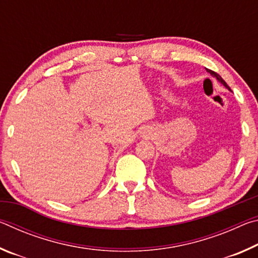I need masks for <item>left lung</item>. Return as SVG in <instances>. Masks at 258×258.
Returning <instances> with one entry per match:
<instances>
[{
	"instance_id": "left-lung-1",
	"label": "left lung",
	"mask_w": 258,
	"mask_h": 258,
	"mask_svg": "<svg viewBox=\"0 0 258 258\" xmlns=\"http://www.w3.org/2000/svg\"><path fill=\"white\" fill-rule=\"evenodd\" d=\"M207 73H209V74H211V75L213 76V77H215L216 78V80L218 81V82H220L221 83V84H223L225 87H226V89H228L229 91H231V89H230V87H229V85L228 84H226V83L224 82V80H223V78H222L220 75H218V74H216L215 72H213V71H211V69H207Z\"/></svg>"
}]
</instances>
